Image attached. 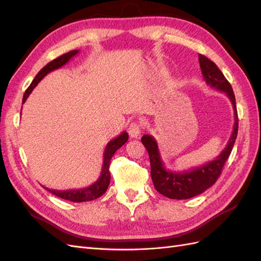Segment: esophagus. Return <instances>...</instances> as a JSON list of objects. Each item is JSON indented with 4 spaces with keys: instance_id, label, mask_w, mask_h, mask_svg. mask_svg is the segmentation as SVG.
Returning <instances> with one entry per match:
<instances>
[{
    "instance_id": "1",
    "label": "esophagus",
    "mask_w": 261,
    "mask_h": 261,
    "mask_svg": "<svg viewBox=\"0 0 261 261\" xmlns=\"http://www.w3.org/2000/svg\"><path fill=\"white\" fill-rule=\"evenodd\" d=\"M127 132H129V136L132 139H137L141 135V127L139 124L134 122V123H131L129 127H127Z\"/></svg>"
}]
</instances>
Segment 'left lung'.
Listing matches in <instances>:
<instances>
[{
  "instance_id": "1",
  "label": "left lung",
  "mask_w": 261,
  "mask_h": 261,
  "mask_svg": "<svg viewBox=\"0 0 261 261\" xmlns=\"http://www.w3.org/2000/svg\"><path fill=\"white\" fill-rule=\"evenodd\" d=\"M198 60L205 83L212 88L225 93L232 103L234 111L233 131H232L228 145L218 157L199 167L191 168L185 171H171L166 169L156 139L150 135H145L141 138L142 145L146 147L149 153V159H150V174L154 188L162 195L173 199H187L194 197L212 186L221 175V171H222L226 159L230 156L238 136V125L239 124H238L236 97L230 83L212 60L203 55H198Z\"/></svg>"
}]
</instances>
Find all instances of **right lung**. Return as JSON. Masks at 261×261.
I'll return each instance as SVG.
<instances>
[{
  "label": "right lung",
  "instance_id": "add662e5",
  "mask_svg": "<svg viewBox=\"0 0 261 261\" xmlns=\"http://www.w3.org/2000/svg\"><path fill=\"white\" fill-rule=\"evenodd\" d=\"M80 53V50H71L67 54H64L63 56H60L56 59H54L53 62L48 63L45 67H43L39 73L36 75L35 80L32 81L30 86L28 87V90L25 91L23 99H22V104H23L27 98L29 97L31 92L33 91L38 83L40 82L43 77H45L47 74L50 73L53 70H56L60 67H63L64 65L67 64L69 60L76 56L77 54ZM127 138H129V135H127L126 131H123L120 136H118L114 139L111 140L107 147H105V150L103 153V165H102V170H101V175H99L98 179L93 182L92 185L85 188H79V190H66V191H58V190H49V188H46L48 192H50L54 195H56L60 198L67 199V201L71 202H87V201H93L99 196H102L103 194L107 192L108 187L110 185V179H111V175H110V162L112 159L113 154L115 151L120 149L124 143L127 141Z\"/></svg>",
  "mask_w": 261,
  "mask_h": 261
}]
</instances>
